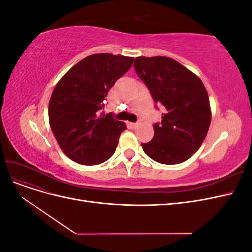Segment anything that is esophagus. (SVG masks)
Listing matches in <instances>:
<instances>
[{
    "instance_id": "34e87169",
    "label": "esophagus",
    "mask_w": 252,
    "mask_h": 252,
    "mask_svg": "<svg viewBox=\"0 0 252 252\" xmlns=\"http://www.w3.org/2000/svg\"><path fill=\"white\" fill-rule=\"evenodd\" d=\"M130 126H131L132 128H135V127L139 126V123H130Z\"/></svg>"
}]
</instances>
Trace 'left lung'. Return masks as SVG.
<instances>
[{"instance_id":"1","label":"left lung","mask_w":252,"mask_h":252,"mask_svg":"<svg viewBox=\"0 0 252 252\" xmlns=\"http://www.w3.org/2000/svg\"><path fill=\"white\" fill-rule=\"evenodd\" d=\"M133 66L155 102L165 107L161 123L154 126V138L142 143L144 152L165 165L187 161L201 147L211 122L203 82L168 57H138Z\"/></svg>"}]
</instances>
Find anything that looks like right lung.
<instances>
[{
	"mask_svg": "<svg viewBox=\"0 0 252 252\" xmlns=\"http://www.w3.org/2000/svg\"><path fill=\"white\" fill-rule=\"evenodd\" d=\"M132 63V57L95 53L72 66L53 89L49 124L59 146L73 162L98 165L116 151L126 124L98 110L104 108L109 89Z\"/></svg>",
	"mask_w": 252,
	"mask_h": 252,
	"instance_id": "1",
	"label": "right lung"
}]
</instances>
